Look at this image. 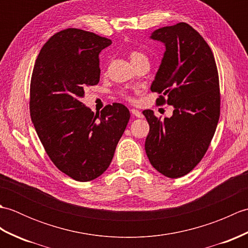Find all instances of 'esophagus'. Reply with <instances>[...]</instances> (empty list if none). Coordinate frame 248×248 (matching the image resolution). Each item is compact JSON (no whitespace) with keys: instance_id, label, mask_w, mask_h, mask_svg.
Wrapping results in <instances>:
<instances>
[{"instance_id":"34e87169","label":"esophagus","mask_w":248,"mask_h":248,"mask_svg":"<svg viewBox=\"0 0 248 248\" xmlns=\"http://www.w3.org/2000/svg\"><path fill=\"white\" fill-rule=\"evenodd\" d=\"M131 112V114H132L133 116H135V117H138V118H141L143 117V114H141V112H140L139 109H135V108H132L130 110Z\"/></svg>"}]
</instances>
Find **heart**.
I'll return each mask as SVG.
<instances>
[{
  "mask_svg": "<svg viewBox=\"0 0 248 248\" xmlns=\"http://www.w3.org/2000/svg\"><path fill=\"white\" fill-rule=\"evenodd\" d=\"M130 59H131V62H136V61H140V60H143V59H147V56L141 53V52L140 51H136V50H133L130 52Z\"/></svg>",
  "mask_w": 248,
  "mask_h": 248,
  "instance_id": "b5f03b06",
  "label": "heart"
}]
</instances>
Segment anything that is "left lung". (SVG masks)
<instances>
[{"label":"left lung","mask_w":248,"mask_h":248,"mask_svg":"<svg viewBox=\"0 0 248 248\" xmlns=\"http://www.w3.org/2000/svg\"><path fill=\"white\" fill-rule=\"evenodd\" d=\"M150 38L165 46L151 91L162 93L157 104L166 102L173 110L164 120L156 118L154 110H144L150 127L145 150L157 171L180 178L202 159L217 130L220 103L217 68L209 45L186 23L157 29Z\"/></svg>","instance_id":"1"}]
</instances>
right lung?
Listing matches in <instances>:
<instances>
[{"instance_id": "1", "label": "right lung", "mask_w": 248, "mask_h": 248, "mask_svg": "<svg viewBox=\"0 0 248 248\" xmlns=\"http://www.w3.org/2000/svg\"><path fill=\"white\" fill-rule=\"evenodd\" d=\"M112 41L91 31L67 29L41 48L31 80L30 112L51 161L77 181L108 170L130 119L124 104L107 105L96 115L81 99L100 80L99 54Z\"/></svg>"}]
</instances>
